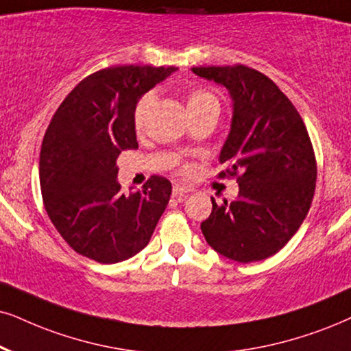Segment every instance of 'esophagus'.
Returning <instances> with one entry per match:
<instances>
[{"label": "esophagus", "mask_w": 351, "mask_h": 351, "mask_svg": "<svg viewBox=\"0 0 351 351\" xmlns=\"http://www.w3.org/2000/svg\"><path fill=\"white\" fill-rule=\"evenodd\" d=\"M191 193V188L183 184H176L173 186V197H176L178 201H183V199L188 197V194Z\"/></svg>", "instance_id": "obj_1"}]
</instances>
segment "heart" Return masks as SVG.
I'll use <instances>...</instances> for the list:
<instances>
[{
    "label": "heart",
    "mask_w": 351,
    "mask_h": 351,
    "mask_svg": "<svg viewBox=\"0 0 351 351\" xmlns=\"http://www.w3.org/2000/svg\"><path fill=\"white\" fill-rule=\"evenodd\" d=\"M184 100H186V108L191 117L194 114H201V113H219V99L212 94L210 90L207 88H201V87H193L189 90H186L184 94ZM154 104V95L152 94H144L137 100V104L134 106V113H132V121H134L136 130H141L144 126L145 117H147L149 108ZM191 171V165L189 163H181L180 165V173H189Z\"/></svg>",
    "instance_id": "obj_1"
}]
</instances>
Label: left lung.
I'll use <instances>...</instances> for the list:
<instances>
[{
    "label": "left lung",
    "mask_w": 351,
    "mask_h": 351,
    "mask_svg": "<svg viewBox=\"0 0 351 351\" xmlns=\"http://www.w3.org/2000/svg\"><path fill=\"white\" fill-rule=\"evenodd\" d=\"M233 99L219 178H237L238 199L217 204L201 223L206 241L237 263L278 252L298 232L316 191L317 163L303 118L272 79L245 64L199 66Z\"/></svg>",
    "instance_id": "obj_1"
}]
</instances>
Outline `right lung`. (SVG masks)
Instances as JSON below:
<instances>
[{
  "mask_svg": "<svg viewBox=\"0 0 351 351\" xmlns=\"http://www.w3.org/2000/svg\"><path fill=\"white\" fill-rule=\"evenodd\" d=\"M173 68L110 66L84 77L58 106L40 150V189L58 233L100 264L121 263L147 246L170 201L171 183L150 176L124 196L121 150L137 149L134 106Z\"/></svg>",
  "mask_w": 351,
  "mask_h": 351,
  "instance_id": "obj_1",
  "label": "right lung"
}]
</instances>
